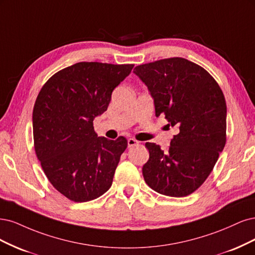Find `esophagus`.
I'll return each instance as SVG.
<instances>
[{"label": "esophagus", "instance_id": "esophagus-1", "mask_svg": "<svg viewBox=\"0 0 255 255\" xmlns=\"http://www.w3.org/2000/svg\"><path fill=\"white\" fill-rule=\"evenodd\" d=\"M137 144H138V141H136L135 138H132V137L128 138V147H133V146H135Z\"/></svg>", "mask_w": 255, "mask_h": 255}]
</instances>
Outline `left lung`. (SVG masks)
<instances>
[{"label":"left lung","mask_w":255,"mask_h":255,"mask_svg":"<svg viewBox=\"0 0 255 255\" xmlns=\"http://www.w3.org/2000/svg\"><path fill=\"white\" fill-rule=\"evenodd\" d=\"M133 72L148 88L155 117L163 114L167 126L178 130L166 150L145 144L149 150L142 168L145 182L162 195L185 197L205 181L224 150V93L200 65L180 57L137 65Z\"/></svg>","instance_id":"left-lung-1"}]
</instances>
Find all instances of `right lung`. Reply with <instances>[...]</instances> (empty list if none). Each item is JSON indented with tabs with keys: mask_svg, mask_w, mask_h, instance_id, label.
Segmentation results:
<instances>
[{
	"mask_svg": "<svg viewBox=\"0 0 255 255\" xmlns=\"http://www.w3.org/2000/svg\"><path fill=\"white\" fill-rule=\"evenodd\" d=\"M133 64L78 62L48 79L32 111L35 151L52 185L68 199L86 202L109 190L127 139L98 136L93 121Z\"/></svg>",
	"mask_w": 255,
	"mask_h": 255,
	"instance_id": "obj_1",
	"label": "right lung"
}]
</instances>
